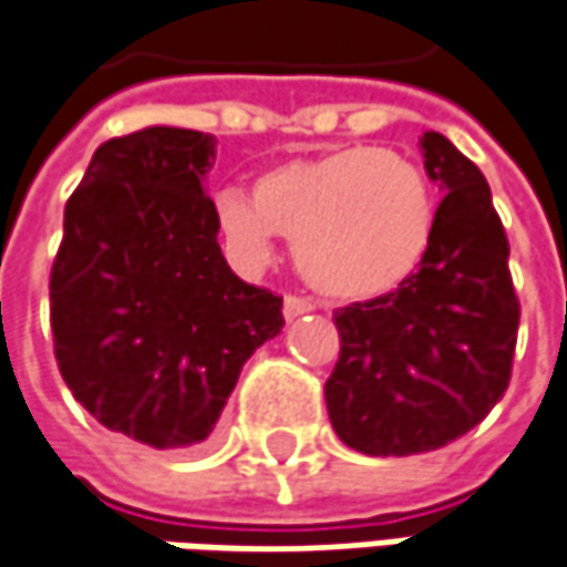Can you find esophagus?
<instances>
[{"instance_id": "1", "label": "esophagus", "mask_w": 567, "mask_h": 567, "mask_svg": "<svg viewBox=\"0 0 567 567\" xmlns=\"http://www.w3.org/2000/svg\"><path fill=\"white\" fill-rule=\"evenodd\" d=\"M285 320H295V317L301 315H311L315 311V305L308 301V298H298V295H285Z\"/></svg>"}]
</instances>
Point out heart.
<instances>
[{"label": "heart", "instance_id": "heart-1", "mask_svg": "<svg viewBox=\"0 0 567 567\" xmlns=\"http://www.w3.org/2000/svg\"><path fill=\"white\" fill-rule=\"evenodd\" d=\"M227 244L266 262L276 234L295 244V266L317 295L375 301L411 282L436 234V192L414 156L340 147L285 159L252 183V198H215Z\"/></svg>", "mask_w": 567, "mask_h": 567}]
</instances>
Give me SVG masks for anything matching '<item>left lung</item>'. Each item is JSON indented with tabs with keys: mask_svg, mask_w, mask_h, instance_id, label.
I'll use <instances>...</instances> for the list:
<instances>
[{
	"mask_svg": "<svg viewBox=\"0 0 567 567\" xmlns=\"http://www.w3.org/2000/svg\"><path fill=\"white\" fill-rule=\"evenodd\" d=\"M446 192L423 266L398 291L340 308V359L323 384L337 436L365 455H416L478 426L504 398L519 301L511 244L482 169L436 131L420 137Z\"/></svg>",
	"mask_w": 567,
	"mask_h": 567,
	"instance_id": "1",
	"label": "left lung"
}]
</instances>
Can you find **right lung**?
Listing matches in <instances>:
<instances>
[{
    "label": "right lung",
    "instance_id": "add662e5",
    "mask_svg": "<svg viewBox=\"0 0 567 567\" xmlns=\"http://www.w3.org/2000/svg\"><path fill=\"white\" fill-rule=\"evenodd\" d=\"M217 141L153 124L92 153L51 272L56 365L102 426L153 450L212 436L244 362L285 327L282 298L217 247Z\"/></svg>",
    "mask_w": 567,
    "mask_h": 567
}]
</instances>
